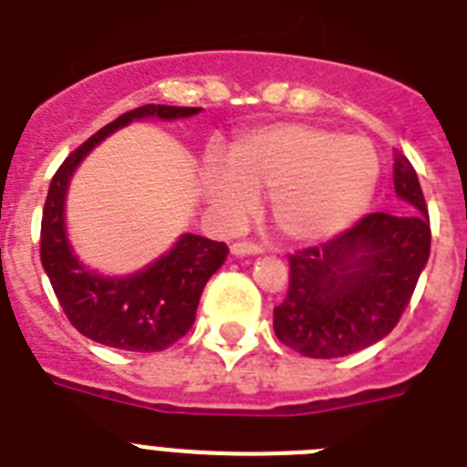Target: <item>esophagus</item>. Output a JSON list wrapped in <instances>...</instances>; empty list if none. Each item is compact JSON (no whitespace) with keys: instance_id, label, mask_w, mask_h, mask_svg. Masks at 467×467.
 <instances>
[{"instance_id":"34e87169","label":"esophagus","mask_w":467,"mask_h":467,"mask_svg":"<svg viewBox=\"0 0 467 467\" xmlns=\"http://www.w3.org/2000/svg\"><path fill=\"white\" fill-rule=\"evenodd\" d=\"M231 253L234 255H260V253H265V245L255 241H238L231 245Z\"/></svg>"}]
</instances>
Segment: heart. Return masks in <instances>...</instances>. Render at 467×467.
<instances>
[{
    "label": "heart",
    "instance_id": "1",
    "mask_svg": "<svg viewBox=\"0 0 467 467\" xmlns=\"http://www.w3.org/2000/svg\"><path fill=\"white\" fill-rule=\"evenodd\" d=\"M379 161L368 140L306 123H276L231 142L226 167L207 164L202 186L224 217L241 219L272 195L276 229L291 241L329 238L368 210Z\"/></svg>",
    "mask_w": 467,
    "mask_h": 467
}]
</instances>
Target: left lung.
Returning a JSON list of instances; mask_svg holds the SVG:
<instances>
[{
	"label": "left lung",
	"instance_id": "1",
	"mask_svg": "<svg viewBox=\"0 0 467 467\" xmlns=\"http://www.w3.org/2000/svg\"><path fill=\"white\" fill-rule=\"evenodd\" d=\"M394 188L410 210L372 212L322 245L288 255L286 298L275 307L281 344L307 358H344L399 325L432 243L418 173L399 150Z\"/></svg>",
	"mask_w": 467,
	"mask_h": 467
}]
</instances>
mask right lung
<instances>
[{"instance_id":"right-lung-1","label":"right lung","mask_w":467,"mask_h":467,"mask_svg":"<svg viewBox=\"0 0 467 467\" xmlns=\"http://www.w3.org/2000/svg\"><path fill=\"white\" fill-rule=\"evenodd\" d=\"M200 107L142 104L126 111L95 136L88 138L64 160L49 183L40 229V260L47 272L61 310L68 322L102 346L133 353L164 350L188 334L195 322L202 288L210 276L224 265L226 243L186 234L171 253L133 276L104 279L92 275L73 257L64 231V198L73 169L111 130L133 119L160 117L181 119L198 114Z\"/></svg>"}]
</instances>
